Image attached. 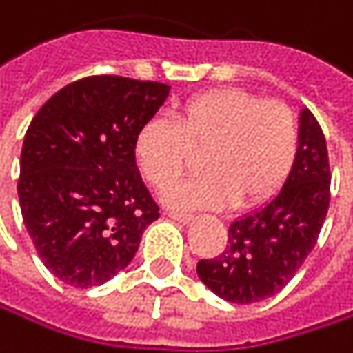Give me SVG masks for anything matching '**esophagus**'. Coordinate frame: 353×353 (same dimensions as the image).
I'll list each match as a JSON object with an SVG mask.
<instances>
[{
	"label": "esophagus",
	"instance_id": "34e87169",
	"mask_svg": "<svg viewBox=\"0 0 353 353\" xmlns=\"http://www.w3.org/2000/svg\"><path fill=\"white\" fill-rule=\"evenodd\" d=\"M167 217H169V219H173V221H178V223H184V225L192 221V215H184V213H173V211H169V213H167Z\"/></svg>",
	"mask_w": 353,
	"mask_h": 353
}]
</instances>
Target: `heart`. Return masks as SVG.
I'll return each mask as SVG.
<instances>
[{"label":"heart","instance_id":"heart-1","mask_svg":"<svg viewBox=\"0 0 353 353\" xmlns=\"http://www.w3.org/2000/svg\"><path fill=\"white\" fill-rule=\"evenodd\" d=\"M136 167L157 190H165L203 152V178L165 194L175 209H225L273 199L298 157V123L281 101H261L242 88H217L190 97L175 121L148 117L132 144Z\"/></svg>","mask_w":353,"mask_h":353}]
</instances>
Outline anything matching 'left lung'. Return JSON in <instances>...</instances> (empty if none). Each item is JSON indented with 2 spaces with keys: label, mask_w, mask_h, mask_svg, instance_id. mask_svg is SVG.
<instances>
[{
  "label": "left lung",
  "mask_w": 353,
  "mask_h": 353,
  "mask_svg": "<svg viewBox=\"0 0 353 353\" xmlns=\"http://www.w3.org/2000/svg\"><path fill=\"white\" fill-rule=\"evenodd\" d=\"M327 140L308 111H300L298 157L283 188L265 207L236 219L228 248L199 261L201 281L234 304H254L281 292L316 246L329 211Z\"/></svg>",
  "instance_id": "obj_1"
}]
</instances>
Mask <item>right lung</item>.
<instances>
[{"instance_id":"obj_1","label":"right lung","mask_w":353,"mask_h":353,"mask_svg":"<svg viewBox=\"0 0 353 353\" xmlns=\"http://www.w3.org/2000/svg\"><path fill=\"white\" fill-rule=\"evenodd\" d=\"M167 94L163 82L88 76L32 117L20 154V211L41 261L63 283L109 281L159 219L132 144Z\"/></svg>"}]
</instances>
